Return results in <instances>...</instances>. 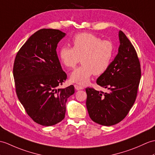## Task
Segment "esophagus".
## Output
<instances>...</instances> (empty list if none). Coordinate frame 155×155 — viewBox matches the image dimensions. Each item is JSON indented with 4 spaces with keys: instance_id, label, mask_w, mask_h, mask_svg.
<instances>
[{
    "instance_id": "esophagus-1",
    "label": "esophagus",
    "mask_w": 155,
    "mask_h": 155,
    "mask_svg": "<svg viewBox=\"0 0 155 155\" xmlns=\"http://www.w3.org/2000/svg\"><path fill=\"white\" fill-rule=\"evenodd\" d=\"M74 88L77 90V91H79V90H82L84 89V88L82 87V86H80V85H77V84H74Z\"/></svg>"
}]
</instances>
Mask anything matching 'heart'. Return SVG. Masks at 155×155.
I'll use <instances>...</instances> for the list:
<instances>
[{
    "instance_id": "heart-1",
    "label": "heart",
    "mask_w": 155,
    "mask_h": 155,
    "mask_svg": "<svg viewBox=\"0 0 155 155\" xmlns=\"http://www.w3.org/2000/svg\"><path fill=\"white\" fill-rule=\"evenodd\" d=\"M73 48L61 47L59 57L63 65L71 69L79 62L82 64L70 75V81L79 84H85L92 75H100L107 70L114 56L115 48L112 42L102 40L97 35L87 32L75 35L71 39Z\"/></svg>"
}]
</instances>
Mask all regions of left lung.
<instances>
[{
	"instance_id": "left-lung-1",
	"label": "left lung",
	"mask_w": 155,
	"mask_h": 155,
	"mask_svg": "<svg viewBox=\"0 0 155 155\" xmlns=\"http://www.w3.org/2000/svg\"><path fill=\"white\" fill-rule=\"evenodd\" d=\"M118 53L96 83L108 92L86 88V107L91 120L102 125L118 124L127 116L135 101L141 79V65L134 45L119 31Z\"/></svg>"
}]
</instances>
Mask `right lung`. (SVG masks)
<instances>
[{
  "label": "right lung",
  "mask_w": 155,
  "mask_h": 155,
  "mask_svg": "<svg viewBox=\"0 0 155 155\" xmlns=\"http://www.w3.org/2000/svg\"><path fill=\"white\" fill-rule=\"evenodd\" d=\"M66 34L55 29H41L28 38L17 53L13 67L16 92L32 120L44 126L62 121L67 98L73 85L59 88L67 79L56 49Z\"/></svg>",
  "instance_id": "1"
}]
</instances>
